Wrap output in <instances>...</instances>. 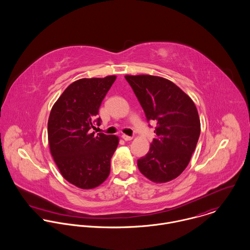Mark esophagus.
<instances>
[{"label":"esophagus","mask_w":250,"mask_h":250,"mask_svg":"<svg viewBox=\"0 0 250 250\" xmlns=\"http://www.w3.org/2000/svg\"><path fill=\"white\" fill-rule=\"evenodd\" d=\"M122 139L126 142L128 141H132L133 140V137H130V136H127V135H122Z\"/></svg>","instance_id":"esophagus-1"}]
</instances>
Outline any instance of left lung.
Here are the masks:
<instances>
[{"mask_svg":"<svg viewBox=\"0 0 250 250\" xmlns=\"http://www.w3.org/2000/svg\"><path fill=\"white\" fill-rule=\"evenodd\" d=\"M145 112L157 123L148 153L138 167L154 183H166L188 167L200 136V119L193 101L171 81L151 75H126Z\"/></svg>","mask_w":250,"mask_h":250,"instance_id":"1","label":"left lung"}]
</instances>
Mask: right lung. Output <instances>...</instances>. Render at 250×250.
Here are the masks:
<instances>
[{
    "mask_svg": "<svg viewBox=\"0 0 250 250\" xmlns=\"http://www.w3.org/2000/svg\"><path fill=\"white\" fill-rule=\"evenodd\" d=\"M116 76L80 79L62 92L51 109L48 141L62 175L72 185L90 189L109 175L110 159L117 148L116 136L91 133L99 107Z\"/></svg>",
    "mask_w": 250,
    "mask_h": 250,
    "instance_id": "obj_1",
    "label": "right lung"
}]
</instances>
